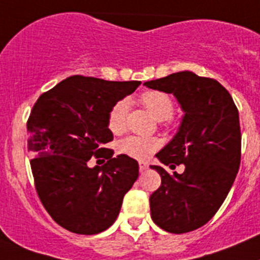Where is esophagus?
<instances>
[{
    "instance_id": "34e87169",
    "label": "esophagus",
    "mask_w": 260,
    "mask_h": 260,
    "mask_svg": "<svg viewBox=\"0 0 260 260\" xmlns=\"http://www.w3.org/2000/svg\"><path fill=\"white\" fill-rule=\"evenodd\" d=\"M139 168H140V172L147 171V169H148V164L147 162H140V164H139Z\"/></svg>"
}]
</instances>
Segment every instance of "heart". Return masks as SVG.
Wrapping results in <instances>:
<instances>
[{
  "mask_svg": "<svg viewBox=\"0 0 260 260\" xmlns=\"http://www.w3.org/2000/svg\"><path fill=\"white\" fill-rule=\"evenodd\" d=\"M141 103L156 120L169 121L172 119L174 103L168 93L161 91H147L141 95ZM128 110H129V102L126 99L120 100L112 107L108 115V128L112 134L120 135L125 131ZM160 141L153 137L128 136L119 143V150L120 153L135 160H145L150 154H153L160 148Z\"/></svg>",
  "mask_w": 260,
  "mask_h": 260,
  "instance_id": "heart-1",
  "label": "heart"
}]
</instances>
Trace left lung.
<instances>
[{"mask_svg":"<svg viewBox=\"0 0 260 260\" xmlns=\"http://www.w3.org/2000/svg\"><path fill=\"white\" fill-rule=\"evenodd\" d=\"M144 86L173 93L184 116L177 134L156 154L171 169L184 164V173L161 176V186L149 198L157 226L173 234L208 223L221 208L241 164L239 113L229 91L217 80L191 71L171 74Z\"/></svg>","mask_w":260,"mask_h":260,"instance_id":"1","label":"left lung"}]
</instances>
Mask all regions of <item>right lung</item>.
I'll return each instance as SVG.
<instances>
[{"label":"right lung","instance_id":"right-lung-1","mask_svg":"<svg viewBox=\"0 0 260 260\" xmlns=\"http://www.w3.org/2000/svg\"><path fill=\"white\" fill-rule=\"evenodd\" d=\"M140 84L74 75L42 93L32 107L27 148L36 154L30 165L37 193L52 219L71 233L107 230L139 177L136 160L112 157L104 144L113 140L110 111ZM92 155L107 162L89 168Z\"/></svg>","mask_w":260,"mask_h":260}]
</instances>
